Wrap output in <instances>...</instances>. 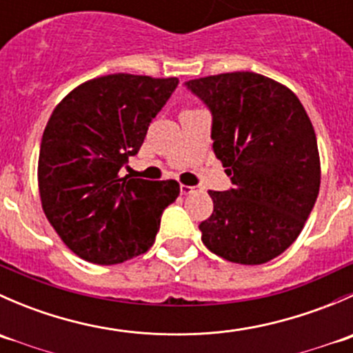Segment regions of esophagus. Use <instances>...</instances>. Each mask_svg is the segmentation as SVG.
Returning a JSON list of instances; mask_svg holds the SVG:
<instances>
[{
    "label": "esophagus",
    "instance_id": "esophagus-1",
    "mask_svg": "<svg viewBox=\"0 0 353 353\" xmlns=\"http://www.w3.org/2000/svg\"><path fill=\"white\" fill-rule=\"evenodd\" d=\"M196 191H198V186H186V184L181 186V194H183V196H186V194H191V193H196Z\"/></svg>",
    "mask_w": 353,
    "mask_h": 353
}]
</instances>
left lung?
Returning a JSON list of instances; mask_svg holds the SVG:
<instances>
[{"instance_id": "1", "label": "left lung", "mask_w": 353, "mask_h": 353, "mask_svg": "<svg viewBox=\"0 0 353 353\" xmlns=\"http://www.w3.org/2000/svg\"><path fill=\"white\" fill-rule=\"evenodd\" d=\"M212 114L213 152L232 186L210 191L213 213L199 223L215 254L261 265L297 239L321 183L318 141L294 92L251 73L184 83Z\"/></svg>"}]
</instances>
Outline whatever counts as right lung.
<instances>
[{
  "mask_svg": "<svg viewBox=\"0 0 353 353\" xmlns=\"http://www.w3.org/2000/svg\"><path fill=\"white\" fill-rule=\"evenodd\" d=\"M177 85L108 74L74 88L49 117L39 152L42 208L85 261L116 265L147 252L163 210L179 196L176 181L119 176Z\"/></svg>",
  "mask_w": 353,
  "mask_h": 353,
  "instance_id": "add662e5",
  "label": "right lung"
}]
</instances>
